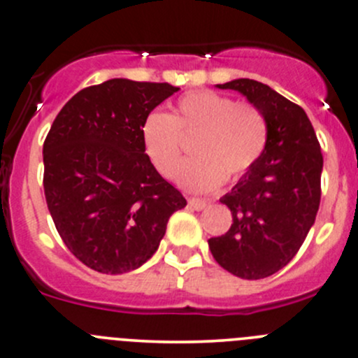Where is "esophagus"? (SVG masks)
Wrapping results in <instances>:
<instances>
[{
    "instance_id": "obj_1",
    "label": "esophagus",
    "mask_w": 358,
    "mask_h": 358,
    "mask_svg": "<svg viewBox=\"0 0 358 358\" xmlns=\"http://www.w3.org/2000/svg\"><path fill=\"white\" fill-rule=\"evenodd\" d=\"M189 206L196 209V211H201V209H204L208 206V201L199 199V197H189Z\"/></svg>"
}]
</instances>
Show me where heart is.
<instances>
[{
    "label": "heart",
    "instance_id": "obj_1",
    "mask_svg": "<svg viewBox=\"0 0 358 358\" xmlns=\"http://www.w3.org/2000/svg\"><path fill=\"white\" fill-rule=\"evenodd\" d=\"M192 136L196 157L182 166L178 182L208 192L258 164L268 143V121L252 103L201 90L178 99L171 114L152 110L142 122L143 150L164 178L175 176L183 157L182 138Z\"/></svg>",
    "mask_w": 358,
    "mask_h": 358
}]
</instances>
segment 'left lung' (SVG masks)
I'll use <instances>...</instances> for the list:
<instances>
[{
  "label": "left lung",
  "mask_w": 358,
  "mask_h": 358,
  "mask_svg": "<svg viewBox=\"0 0 358 358\" xmlns=\"http://www.w3.org/2000/svg\"><path fill=\"white\" fill-rule=\"evenodd\" d=\"M236 90L268 121V143L258 164L220 202L232 211L229 232L208 241L220 266L241 279L273 275L301 248L320 204L324 159L306 112L255 79H234Z\"/></svg>",
  "instance_id": "1"
}]
</instances>
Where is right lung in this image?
<instances>
[{
  "mask_svg": "<svg viewBox=\"0 0 358 358\" xmlns=\"http://www.w3.org/2000/svg\"><path fill=\"white\" fill-rule=\"evenodd\" d=\"M178 92L168 83L115 78L62 107L43 145L46 204L69 251L100 273L131 272L157 251L185 197L142 143V122Z\"/></svg>",
  "mask_w": 358,
  "mask_h": 358,
  "instance_id": "obj_1",
  "label": "right lung"
}]
</instances>
